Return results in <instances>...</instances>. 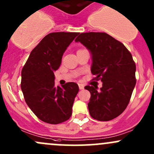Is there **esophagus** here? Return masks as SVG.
Returning a JSON list of instances; mask_svg holds the SVG:
<instances>
[{
	"label": "esophagus",
	"mask_w": 154,
	"mask_h": 154,
	"mask_svg": "<svg viewBox=\"0 0 154 154\" xmlns=\"http://www.w3.org/2000/svg\"><path fill=\"white\" fill-rule=\"evenodd\" d=\"M79 89H80V90H83L84 87L83 84H79Z\"/></svg>",
	"instance_id": "esophagus-1"
}]
</instances>
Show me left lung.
<instances>
[{
  "mask_svg": "<svg viewBox=\"0 0 154 154\" xmlns=\"http://www.w3.org/2000/svg\"><path fill=\"white\" fill-rule=\"evenodd\" d=\"M83 44L92 55L91 72L93 80L103 82L87 85L91 117L99 121H109L126 109L136 84V64L131 54L122 42L104 32L82 33L75 39Z\"/></svg>",
  "mask_w": 154,
  "mask_h": 154,
  "instance_id": "8db88e82",
  "label": "left lung"
}]
</instances>
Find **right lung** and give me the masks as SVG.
Wrapping results in <instances>:
<instances>
[{
  "mask_svg": "<svg viewBox=\"0 0 154 154\" xmlns=\"http://www.w3.org/2000/svg\"><path fill=\"white\" fill-rule=\"evenodd\" d=\"M79 33L54 32L46 35L33 49L21 72V90L26 103L39 120L59 124L72 115L79 86L67 82L55 87L54 71L64 51Z\"/></svg>",
  "mask_w": 154,
  "mask_h": 154,
  "instance_id": "1",
  "label": "right lung"
}]
</instances>
